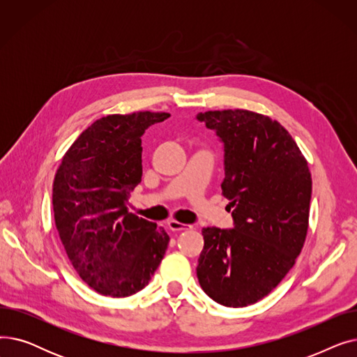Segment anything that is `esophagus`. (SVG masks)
I'll use <instances>...</instances> for the list:
<instances>
[{
	"instance_id": "1",
	"label": "esophagus",
	"mask_w": 357,
	"mask_h": 357,
	"mask_svg": "<svg viewBox=\"0 0 357 357\" xmlns=\"http://www.w3.org/2000/svg\"><path fill=\"white\" fill-rule=\"evenodd\" d=\"M169 229H171L172 231H183V230H190L192 229V226H190V224H183V222H179L176 220H171L167 222Z\"/></svg>"
}]
</instances>
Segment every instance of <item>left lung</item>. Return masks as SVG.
I'll return each instance as SVG.
<instances>
[{
	"label": "left lung",
	"instance_id": "1",
	"mask_svg": "<svg viewBox=\"0 0 357 357\" xmlns=\"http://www.w3.org/2000/svg\"><path fill=\"white\" fill-rule=\"evenodd\" d=\"M224 143L222 195L234 229H202L199 285L215 303L248 307L275 289L301 253L310 220L311 172L288 130L249 109L197 116Z\"/></svg>",
	"mask_w": 357,
	"mask_h": 357
}]
</instances>
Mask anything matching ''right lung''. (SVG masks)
<instances>
[{
    "mask_svg": "<svg viewBox=\"0 0 357 357\" xmlns=\"http://www.w3.org/2000/svg\"><path fill=\"white\" fill-rule=\"evenodd\" d=\"M167 112L137 111L93 121L75 140L53 181L54 224L68 259L101 295L143 289L169 245L163 227L127 211L142 182V136Z\"/></svg>",
    "mask_w": 357,
    "mask_h": 357,
    "instance_id": "right-lung-1",
    "label": "right lung"
}]
</instances>
